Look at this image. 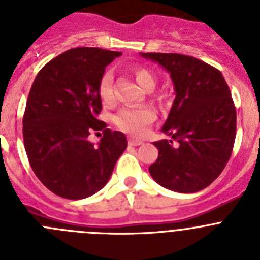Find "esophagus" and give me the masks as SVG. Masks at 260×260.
Returning a JSON list of instances; mask_svg holds the SVG:
<instances>
[{
	"label": "esophagus",
	"instance_id": "34e87169",
	"mask_svg": "<svg viewBox=\"0 0 260 260\" xmlns=\"http://www.w3.org/2000/svg\"><path fill=\"white\" fill-rule=\"evenodd\" d=\"M142 143H143V142L139 141V139H134V138H130V139H128V144H130V146H141Z\"/></svg>",
	"mask_w": 260,
	"mask_h": 260
}]
</instances>
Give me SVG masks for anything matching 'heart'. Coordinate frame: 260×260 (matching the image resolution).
Segmentation results:
<instances>
[{
  "label": "heart",
  "instance_id": "heart-1",
  "mask_svg": "<svg viewBox=\"0 0 260 260\" xmlns=\"http://www.w3.org/2000/svg\"><path fill=\"white\" fill-rule=\"evenodd\" d=\"M135 80L144 89H152L156 84V77L148 69L137 66L133 69ZM99 96L105 104H110L114 100L113 75L110 71H105L99 80ZM155 119L153 110L148 107H126L119 110L113 117L114 125L123 132L133 135H142L146 127Z\"/></svg>",
  "mask_w": 260,
  "mask_h": 260
}]
</instances>
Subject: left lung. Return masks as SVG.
<instances>
[{"instance_id":"left-lung-1","label":"left lung","mask_w":260,"mask_h":260,"mask_svg":"<svg viewBox=\"0 0 260 260\" xmlns=\"http://www.w3.org/2000/svg\"><path fill=\"white\" fill-rule=\"evenodd\" d=\"M171 74L172 109L161 132L172 139L153 143L158 157L150 168L153 180L177 192L206 189L224 171L236 139V107L217 69L178 53H141Z\"/></svg>"}]
</instances>
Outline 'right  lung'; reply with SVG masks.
Returning a JSON list of instances; mask_svg holds the SVG:
<instances>
[{
  "label": "right lung",
  "instance_id": "obj_1",
  "mask_svg": "<svg viewBox=\"0 0 260 260\" xmlns=\"http://www.w3.org/2000/svg\"><path fill=\"white\" fill-rule=\"evenodd\" d=\"M121 52L73 48L39 71L23 116V139L32 171L58 197L83 199L102 190L127 148L121 132L98 119L102 112L99 80ZM103 130L95 146L92 131Z\"/></svg>",
  "mask_w": 260,
  "mask_h": 260
}]
</instances>
